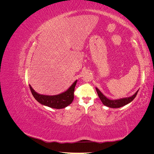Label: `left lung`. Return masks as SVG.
<instances>
[{
    "instance_id": "left-lung-1",
    "label": "left lung",
    "mask_w": 154,
    "mask_h": 154,
    "mask_svg": "<svg viewBox=\"0 0 154 154\" xmlns=\"http://www.w3.org/2000/svg\"><path fill=\"white\" fill-rule=\"evenodd\" d=\"M96 90L97 93V95H98L100 99L101 100V102L103 104L106 106L110 107V108H120V107L126 105L130 103V102L132 101L136 96H137V94L139 91H137L136 92L133 94L132 96L127 97H123V98H120L118 100H110L109 98L103 95V93H102L98 88L96 87Z\"/></svg>"
}]
</instances>
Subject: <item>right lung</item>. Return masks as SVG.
<instances>
[{
	"label": "right lung",
	"mask_w": 154,
	"mask_h": 154,
	"mask_svg": "<svg viewBox=\"0 0 154 154\" xmlns=\"http://www.w3.org/2000/svg\"><path fill=\"white\" fill-rule=\"evenodd\" d=\"M77 80L74 82L67 91L57 95H44L36 92L29 85L30 90L35 100L44 106L56 109L66 108L71 104L74 100V88L76 85Z\"/></svg>",
	"instance_id": "right-lung-1"
}]
</instances>
